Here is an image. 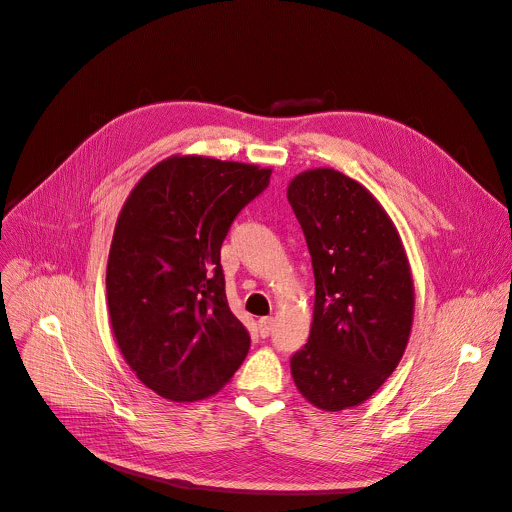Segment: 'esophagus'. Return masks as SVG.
<instances>
[{"mask_svg": "<svg viewBox=\"0 0 512 512\" xmlns=\"http://www.w3.org/2000/svg\"><path fill=\"white\" fill-rule=\"evenodd\" d=\"M257 331H259V335L265 339V337H269L271 335V331H273V318L271 316H263V318H259V322H257Z\"/></svg>", "mask_w": 512, "mask_h": 512, "instance_id": "obj_1", "label": "esophagus"}]
</instances>
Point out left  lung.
<instances>
[{
    "label": "left lung",
    "mask_w": 512,
    "mask_h": 512,
    "mask_svg": "<svg viewBox=\"0 0 512 512\" xmlns=\"http://www.w3.org/2000/svg\"><path fill=\"white\" fill-rule=\"evenodd\" d=\"M314 271L308 343L290 359L300 394L322 410L365 402L400 363L414 284L398 230L363 185L310 169L288 185Z\"/></svg>",
    "instance_id": "obj_1"
}]
</instances>
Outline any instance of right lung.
I'll use <instances>...</instances> for the list:
<instances>
[{"instance_id":"add662e5","label":"right lung","mask_w":512,"mask_h":512,"mask_svg":"<svg viewBox=\"0 0 512 512\" xmlns=\"http://www.w3.org/2000/svg\"><path fill=\"white\" fill-rule=\"evenodd\" d=\"M269 177L257 165L173 155L120 210L106 271L112 333L136 378L167 400L216 394L249 353L226 302L220 247Z\"/></svg>"}]
</instances>
